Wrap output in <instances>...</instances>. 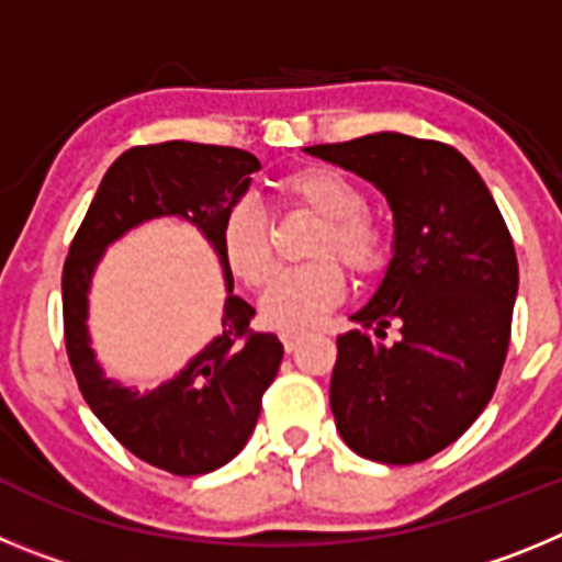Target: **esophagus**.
Instances as JSON below:
<instances>
[{
  "mask_svg": "<svg viewBox=\"0 0 562 562\" xmlns=\"http://www.w3.org/2000/svg\"><path fill=\"white\" fill-rule=\"evenodd\" d=\"M301 337H304V331H297V329L281 331V340H284L286 351H295V346H297V340H301Z\"/></svg>",
  "mask_w": 562,
  "mask_h": 562,
  "instance_id": "obj_1",
  "label": "esophagus"
}]
</instances>
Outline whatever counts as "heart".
I'll use <instances>...</instances> for the list:
<instances>
[{"mask_svg":"<svg viewBox=\"0 0 562 562\" xmlns=\"http://www.w3.org/2000/svg\"><path fill=\"white\" fill-rule=\"evenodd\" d=\"M292 205L321 220L312 236L310 256L301 267H290L270 284L276 272V245L267 211L252 200L233 202L222 220V252L231 270L247 286L270 284L261 301L265 321L278 329H310L321 324L342 297L346 272L376 276L389 265V236L374 216L362 211L366 193L342 171L329 166H310L278 182Z\"/></svg>","mask_w":562,"mask_h":562,"instance_id":"b5f03b06","label":"heart"}]
</instances>
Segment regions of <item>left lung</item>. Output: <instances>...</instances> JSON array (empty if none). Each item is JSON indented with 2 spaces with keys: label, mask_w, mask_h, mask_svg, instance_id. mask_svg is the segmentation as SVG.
I'll return each instance as SVG.
<instances>
[{
  "label": "left lung",
  "mask_w": 562,
  "mask_h": 562,
  "mask_svg": "<svg viewBox=\"0 0 562 562\" xmlns=\"http://www.w3.org/2000/svg\"><path fill=\"white\" fill-rule=\"evenodd\" d=\"M374 182L394 211L380 290L337 337L329 405L342 441L380 464H416L464 434L504 369L518 258L464 154L400 132L310 146ZM401 326L394 344L384 329ZM381 340L376 341L375 337Z\"/></svg>",
  "instance_id": "left-lung-1"
}]
</instances>
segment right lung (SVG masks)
<instances>
[{"label":"right lung","instance_id":"right-lung-1","mask_svg":"<svg viewBox=\"0 0 562 562\" xmlns=\"http://www.w3.org/2000/svg\"><path fill=\"white\" fill-rule=\"evenodd\" d=\"M258 168L261 162L250 151L233 146L168 140L128 148L109 166L64 261V342L78 389L128 453L166 473H213L245 448L261 414V396L284 357L276 335L250 326L256 310L233 295L220 238L225 213ZM157 215H182L206 233L221 252L228 301L223 335L173 381L137 392L103 378L94 362L86 335V292L105 245Z\"/></svg>","mask_w":562,"mask_h":562}]
</instances>
